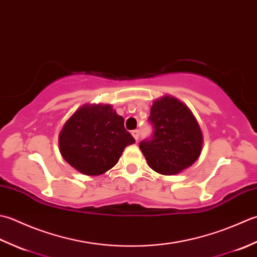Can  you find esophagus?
<instances>
[{"instance_id":"1","label":"esophagus","mask_w":257,"mask_h":257,"mask_svg":"<svg viewBox=\"0 0 257 257\" xmlns=\"http://www.w3.org/2000/svg\"><path fill=\"white\" fill-rule=\"evenodd\" d=\"M132 135H133V138H134L136 141H138L139 138H140V131H139V130L132 131Z\"/></svg>"}]
</instances>
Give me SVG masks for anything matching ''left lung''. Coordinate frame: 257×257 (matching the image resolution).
Here are the masks:
<instances>
[{"mask_svg":"<svg viewBox=\"0 0 257 257\" xmlns=\"http://www.w3.org/2000/svg\"><path fill=\"white\" fill-rule=\"evenodd\" d=\"M153 136L140 143L152 170L174 175L200 158L203 135L196 118L184 103L165 95L154 101L149 117Z\"/></svg>","mask_w":257,"mask_h":257,"instance_id":"left-lung-1","label":"left lung"}]
</instances>
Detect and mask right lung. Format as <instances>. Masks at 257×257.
<instances>
[{"label": "right lung", "mask_w": 257, "mask_h": 257, "mask_svg": "<svg viewBox=\"0 0 257 257\" xmlns=\"http://www.w3.org/2000/svg\"><path fill=\"white\" fill-rule=\"evenodd\" d=\"M135 143L124 118L111 105H83L67 119L59 135L60 152L67 163L85 175L111 170L126 146Z\"/></svg>", "instance_id": "right-lung-1"}]
</instances>
